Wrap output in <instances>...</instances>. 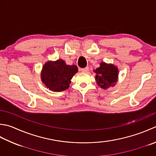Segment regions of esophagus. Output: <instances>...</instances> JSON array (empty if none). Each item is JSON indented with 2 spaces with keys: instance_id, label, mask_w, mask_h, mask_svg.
Masks as SVG:
<instances>
[{
  "instance_id": "obj_1",
  "label": "esophagus",
  "mask_w": 156,
  "mask_h": 156,
  "mask_svg": "<svg viewBox=\"0 0 156 156\" xmlns=\"http://www.w3.org/2000/svg\"><path fill=\"white\" fill-rule=\"evenodd\" d=\"M80 70L82 72H88V70H89V68H88V67H86L84 68H82Z\"/></svg>"
}]
</instances>
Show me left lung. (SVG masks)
<instances>
[{"label":"left lung","mask_w":156,"mask_h":156,"mask_svg":"<svg viewBox=\"0 0 156 156\" xmlns=\"http://www.w3.org/2000/svg\"><path fill=\"white\" fill-rule=\"evenodd\" d=\"M93 72L96 73L97 84L103 89L114 87L118 80L119 71L117 66L112 63L101 62L100 66Z\"/></svg>","instance_id":"1"}]
</instances>
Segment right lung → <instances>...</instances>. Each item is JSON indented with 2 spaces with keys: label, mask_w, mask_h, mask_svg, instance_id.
Segmentation results:
<instances>
[{
  "label": "right lung",
  "mask_w": 156,
  "mask_h": 156,
  "mask_svg": "<svg viewBox=\"0 0 156 156\" xmlns=\"http://www.w3.org/2000/svg\"><path fill=\"white\" fill-rule=\"evenodd\" d=\"M78 70L76 65H67L62 59L48 61L42 66L41 78L48 89L54 92H61L69 87L71 79Z\"/></svg>",
  "instance_id": "obj_1"
}]
</instances>
